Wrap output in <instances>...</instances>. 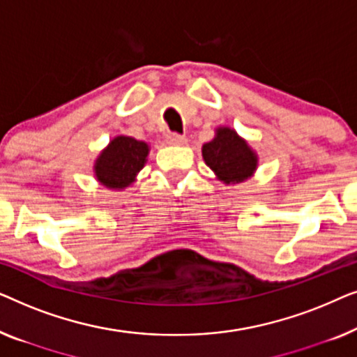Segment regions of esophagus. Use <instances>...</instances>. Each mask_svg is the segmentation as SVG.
<instances>
[{
  "mask_svg": "<svg viewBox=\"0 0 357 357\" xmlns=\"http://www.w3.org/2000/svg\"><path fill=\"white\" fill-rule=\"evenodd\" d=\"M165 138H167V143L169 144H185L187 143V138H185L183 135H178V133H169L167 136H165Z\"/></svg>",
  "mask_w": 357,
  "mask_h": 357,
  "instance_id": "1",
  "label": "esophagus"
}]
</instances>
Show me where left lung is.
Masks as SVG:
<instances>
[{"instance_id":"1","label":"left lung","mask_w":357,"mask_h":357,"mask_svg":"<svg viewBox=\"0 0 357 357\" xmlns=\"http://www.w3.org/2000/svg\"><path fill=\"white\" fill-rule=\"evenodd\" d=\"M203 159L224 183H238L257 169V155L231 128H219L211 143L203 146Z\"/></svg>"}]
</instances>
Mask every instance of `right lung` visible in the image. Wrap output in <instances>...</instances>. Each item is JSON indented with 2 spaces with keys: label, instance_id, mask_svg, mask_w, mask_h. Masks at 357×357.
Instances as JSON below:
<instances>
[{
  "label": "right lung",
  "instance_id": "add662e5",
  "mask_svg": "<svg viewBox=\"0 0 357 357\" xmlns=\"http://www.w3.org/2000/svg\"><path fill=\"white\" fill-rule=\"evenodd\" d=\"M148 144L130 136H116L96 160V177L109 188H125L144 167Z\"/></svg>",
  "mask_w": 357,
  "mask_h": 357
}]
</instances>
